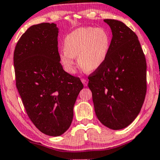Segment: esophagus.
<instances>
[{
	"label": "esophagus",
	"instance_id": "34e87169",
	"mask_svg": "<svg viewBox=\"0 0 160 160\" xmlns=\"http://www.w3.org/2000/svg\"><path fill=\"white\" fill-rule=\"evenodd\" d=\"M82 83H83V84L84 85L85 87L86 86H88V80H85V79H82Z\"/></svg>",
	"mask_w": 160,
	"mask_h": 160
}]
</instances>
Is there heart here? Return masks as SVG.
<instances>
[{
  "label": "heart",
  "instance_id": "obj_1",
  "mask_svg": "<svg viewBox=\"0 0 160 160\" xmlns=\"http://www.w3.org/2000/svg\"><path fill=\"white\" fill-rule=\"evenodd\" d=\"M63 45L59 60L67 72H75V57L82 69L91 72L99 69L107 59L111 38L104 28L83 27L69 33L64 38Z\"/></svg>",
  "mask_w": 160,
  "mask_h": 160
}]
</instances>
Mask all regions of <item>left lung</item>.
Returning a JSON list of instances; mask_svg holds the SVG:
<instances>
[{
	"label": "left lung",
	"mask_w": 160,
	"mask_h": 160,
	"mask_svg": "<svg viewBox=\"0 0 160 160\" xmlns=\"http://www.w3.org/2000/svg\"><path fill=\"white\" fill-rule=\"evenodd\" d=\"M112 32L104 63L88 77L95 114L108 128H126L138 116L146 93V62L138 37L123 22L104 19Z\"/></svg>",
	"instance_id": "1"
}]
</instances>
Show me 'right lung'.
I'll return each instance as SVG.
<instances>
[{"mask_svg":"<svg viewBox=\"0 0 160 160\" xmlns=\"http://www.w3.org/2000/svg\"><path fill=\"white\" fill-rule=\"evenodd\" d=\"M59 28L54 23L29 27L14 52L16 87L37 128L59 136L70 128L73 107L83 85L63 70L58 52Z\"/></svg>","mask_w":160,"mask_h":160,"instance_id":"add662e5","label":"right lung"}]
</instances>
